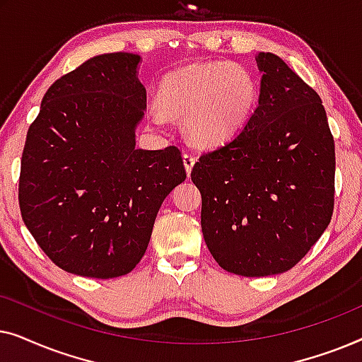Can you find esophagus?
<instances>
[{
    "label": "esophagus",
    "mask_w": 362,
    "mask_h": 362,
    "mask_svg": "<svg viewBox=\"0 0 362 362\" xmlns=\"http://www.w3.org/2000/svg\"><path fill=\"white\" fill-rule=\"evenodd\" d=\"M182 163H185L186 173H187V176H189L192 171V166H194V163H196V158L189 155V153H185V155H182Z\"/></svg>",
    "instance_id": "obj_1"
}]
</instances>
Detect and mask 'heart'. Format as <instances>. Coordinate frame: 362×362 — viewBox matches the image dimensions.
Returning <instances> with one entry per match:
<instances>
[{
  "label": "heart",
  "mask_w": 362,
  "mask_h": 362,
  "mask_svg": "<svg viewBox=\"0 0 362 362\" xmlns=\"http://www.w3.org/2000/svg\"><path fill=\"white\" fill-rule=\"evenodd\" d=\"M259 83L244 66L229 61L199 62L166 74L161 81V110H153L156 123L165 115L185 117L186 135L196 145L216 148L239 135L259 103Z\"/></svg>",
  "instance_id": "heart-1"
}]
</instances>
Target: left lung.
Wrapping results in <instances>:
<instances>
[{
	"label": "left lung",
	"instance_id": "8db88e82",
	"mask_svg": "<svg viewBox=\"0 0 362 362\" xmlns=\"http://www.w3.org/2000/svg\"><path fill=\"white\" fill-rule=\"evenodd\" d=\"M260 95L239 135L191 171L201 227L222 269L284 274L328 227L334 206V140L318 93L279 56L259 52Z\"/></svg>",
	"mask_w": 362,
	"mask_h": 362
}]
</instances>
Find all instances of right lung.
Returning <instances> with one entry per match:
<instances>
[{
    "instance_id": "right-lung-1",
    "label": "right lung",
    "mask_w": 362,
    "mask_h": 362,
    "mask_svg": "<svg viewBox=\"0 0 362 362\" xmlns=\"http://www.w3.org/2000/svg\"><path fill=\"white\" fill-rule=\"evenodd\" d=\"M141 57H90L49 87L21 158L19 207L39 247L69 274H130L165 197L186 180L181 151L136 148L146 112Z\"/></svg>"
}]
</instances>
